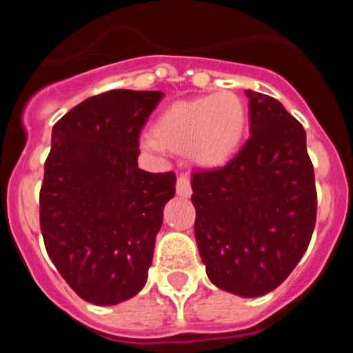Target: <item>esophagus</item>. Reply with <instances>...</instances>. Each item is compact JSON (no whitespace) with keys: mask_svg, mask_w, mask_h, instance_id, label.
Segmentation results:
<instances>
[{"mask_svg":"<svg viewBox=\"0 0 353 353\" xmlns=\"http://www.w3.org/2000/svg\"><path fill=\"white\" fill-rule=\"evenodd\" d=\"M192 192L191 189V180L187 174H180L179 180H176V194L182 196V198H189Z\"/></svg>","mask_w":353,"mask_h":353,"instance_id":"34e87169","label":"esophagus"}]
</instances>
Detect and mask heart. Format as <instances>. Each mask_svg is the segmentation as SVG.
<instances>
[{
  "instance_id": "1",
  "label": "heart",
  "mask_w": 353,
  "mask_h": 353,
  "mask_svg": "<svg viewBox=\"0 0 353 353\" xmlns=\"http://www.w3.org/2000/svg\"><path fill=\"white\" fill-rule=\"evenodd\" d=\"M248 123V104L233 92L176 101L154 121L152 145L189 154L198 166L221 168L239 152Z\"/></svg>"
}]
</instances>
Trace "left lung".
Returning <instances> with one entry per match:
<instances>
[{"label": "left lung", "mask_w": 353, "mask_h": 353, "mask_svg": "<svg viewBox=\"0 0 353 353\" xmlns=\"http://www.w3.org/2000/svg\"><path fill=\"white\" fill-rule=\"evenodd\" d=\"M251 138L226 166L194 171V233L207 276L240 297L272 292L297 267L316 223L305 130L279 101L248 90Z\"/></svg>", "instance_id": "left-lung-1"}]
</instances>
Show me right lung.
Wrapping results in <instances>:
<instances>
[{
    "label": "right lung",
    "instance_id": "obj_1",
    "mask_svg": "<svg viewBox=\"0 0 353 353\" xmlns=\"http://www.w3.org/2000/svg\"><path fill=\"white\" fill-rule=\"evenodd\" d=\"M162 92L111 90L52 127L40 189V230L58 272L97 305L143 290L174 173L138 168L139 132Z\"/></svg>",
    "mask_w": 353,
    "mask_h": 353
}]
</instances>
